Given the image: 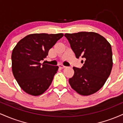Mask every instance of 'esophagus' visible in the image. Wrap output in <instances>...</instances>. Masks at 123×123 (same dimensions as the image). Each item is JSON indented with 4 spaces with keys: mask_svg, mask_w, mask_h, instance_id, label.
<instances>
[{
    "mask_svg": "<svg viewBox=\"0 0 123 123\" xmlns=\"http://www.w3.org/2000/svg\"><path fill=\"white\" fill-rule=\"evenodd\" d=\"M58 66H59V67H60L61 69H63V68H66V66H64V65H63L62 64H60Z\"/></svg>",
    "mask_w": 123,
    "mask_h": 123,
    "instance_id": "34e87169",
    "label": "esophagus"
}]
</instances>
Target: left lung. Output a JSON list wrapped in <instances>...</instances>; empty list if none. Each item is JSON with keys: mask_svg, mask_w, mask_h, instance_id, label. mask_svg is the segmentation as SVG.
Wrapping results in <instances>:
<instances>
[{"mask_svg": "<svg viewBox=\"0 0 123 123\" xmlns=\"http://www.w3.org/2000/svg\"><path fill=\"white\" fill-rule=\"evenodd\" d=\"M65 36L76 57L81 56L85 60L81 68H73L74 75L69 79L70 86L80 95L94 94L104 86L111 74L113 66L111 44L92 32L65 33Z\"/></svg>", "mask_w": 123, "mask_h": 123, "instance_id": "8db88e82", "label": "left lung"}]
</instances>
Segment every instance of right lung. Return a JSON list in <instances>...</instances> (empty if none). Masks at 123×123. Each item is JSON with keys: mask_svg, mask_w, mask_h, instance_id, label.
Listing matches in <instances>:
<instances>
[{"mask_svg": "<svg viewBox=\"0 0 123 123\" xmlns=\"http://www.w3.org/2000/svg\"><path fill=\"white\" fill-rule=\"evenodd\" d=\"M63 33H33L22 39L12 50V71L18 84L29 95H42L49 88L58 66L41 63Z\"/></svg>", "mask_w": 123, "mask_h": 123, "instance_id": "add662e5", "label": "right lung"}]
</instances>
